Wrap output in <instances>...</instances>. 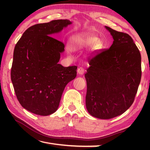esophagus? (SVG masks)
I'll use <instances>...</instances> for the list:
<instances>
[{"label":"esophagus","instance_id":"1","mask_svg":"<svg viewBox=\"0 0 150 150\" xmlns=\"http://www.w3.org/2000/svg\"><path fill=\"white\" fill-rule=\"evenodd\" d=\"M77 73H78V74L79 75H83L84 74V73H85V69H83V67H79V68H78V69H77Z\"/></svg>","mask_w":150,"mask_h":150}]
</instances>
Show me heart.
<instances>
[{
  "label": "heart",
  "instance_id": "b5f03b06",
  "mask_svg": "<svg viewBox=\"0 0 150 150\" xmlns=\"http://www.w3.org/2000/svg\"><path fill=\"white\" fill-rule=\"evenodd\" d=\"M97 39L93 35L87 33L77 34L71 38L70 43L73 49H83L93 46L96 44Z\"/></svg>",
  "mask_w": 150,
  "mask_h": 150
}]
</instances>
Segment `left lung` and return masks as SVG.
<instances>
[{"label":"left lung","instance_id":"8db88e82","mask_svg":"<svg viewBox=\"0 0 150 150\" xmlns=\"http://www.w3.org/2000/svg\"><path fill=\"white\" fill-rule=\"evenodd\" d=\"M105 28L113 44L89 60L85 74L86 107L94 117L110 119L123 114L134 103L141 80V55L128 34Z\"/></svg>","mask_w":150,"mask_h":150}]
</instances>
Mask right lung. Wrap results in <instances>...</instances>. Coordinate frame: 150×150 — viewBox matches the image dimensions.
<instances>
[{
  "mask_svg": "<svg viewBox=\"0 0 150 150\" xmlns=\"http://www.w3.org/2000/svg\"><path fill=\"white\" fill-rule=\"evenodd\" d=\"M72 22L55 20L30 27L15 45L11 80L22 106L40 116L57 110L65 86L77 75V66L59 64L65 45L52 35Z\"/></svg>",
  "mask_w": 150,
  "mask_h": 150,
  "instance_id": "obj_1",
  "label": "right lung"
}]
</instances>
